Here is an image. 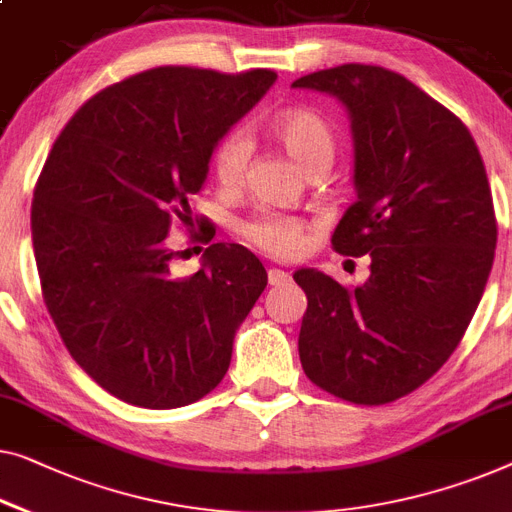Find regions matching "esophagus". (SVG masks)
I'll return each instance as SVG.
<instances>
[{
	"instance_id": "34e87169",
	"label": "esophagus",
	"mask_w": 512,
	"mask_h": 512,
	"mask_svg": "<svg viewBox=\"0 0 512 512\" xmlns=\"http://www.w3.org/2000/svg\"><path fill=\"white\" fill-rule=\"evenodd\" d=\"M286 281H288V272L279 270V268L268 270V284L270 286H281V284H286Z\"/></svg>"
}]
</instances>
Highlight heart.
<instances>
[{"label": "heart", "mask_w": 512, "mask_h": 512, "mask_svg": "<svg viewBox=\"0 0 512 512\" xmlns=\"http://www.w3.org/2000/svg\"><path fill=\"white\" fill-rule=\"evenodd\" d=\"M270 133L305 173L328 170L337 154V138L321 115L307 108H291L270 122ZM251 154L249 138L242 131H231L219 140L212 152V173L224 189L242 182ZM240 233L254 247L277 258H293L305 247V224L272 210H261L244 219Z\"/></svg>", "instance_id": "b5f03b06"}]
</instances>
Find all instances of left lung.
Masks as SVG:
<instances>
[{
    "label": "left lung",
    "instance_id": "1",
    "mask_svg": "<svg viewBox=\"0 0 512 512\" xmlns=\"http://www.w3.org/2000/svg\"><path fill=\"white\" fill-rule=\"evenodd\" d=\"M351 120L355 201L332 235L369 256V279L344 288L302 268L300 362L318 388L385 404L420 388L462 342L490 277L496 219L469 129L395 71L344 64L302 76Z\"/></svg>",
    "mask_w": 512,
    "mask_h": 512
}]
</instances>
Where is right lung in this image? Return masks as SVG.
<instances>
[{"mask_svg":"<svg viewBox=\"0 0 512 512\" xmlns=\"http://www.w3.org/2000/svg\"><path fill=\"white\" fill-rule=\"evenodd\" d=\"M274 80L143 71L83 103L48 154L32 201L43 300L71 358L122 402L177 409L228 372L268 272L242 244L217 242L196 274L173 277L166 238L191 219L214 147Z\"/></svg>","mask_w":512,"mask_h":512,"instance_id":"right-lung-1","label":"right lung"}]
</instances>
